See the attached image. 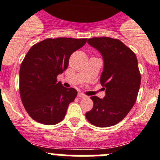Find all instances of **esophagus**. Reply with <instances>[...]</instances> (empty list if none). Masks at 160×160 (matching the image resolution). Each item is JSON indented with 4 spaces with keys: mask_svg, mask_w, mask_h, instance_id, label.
Wrapping results in <instances>:
<instances>
[{
    "mask_svg": "<svg viewBox=\"0 0 160 160\" xmlns=\"http://www.w3.org/2000/svg\"><path fill=\"white\" fill-rule=\"evenodd\" d=\"M78 96L79 98H87V95H85L82 93H78Z\"/></svg>",
    "mask_w": 160,
    "mask_h": 160,
    "instance_id": "1",
    "label": "esophagus"
}]
</instances>
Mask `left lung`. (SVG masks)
Masks as SVG:
<instances>
[{"label": "left lung", "mask_w": 160, "mask_h": 160, "mask_svg": "<svg viewBox=\"0 0 160 160\" xmlns=\"http://www.w3.org/2000/svg\"><path fill=\"white\" fill-rule=\"evenodd\" d=\"M87 42L102 56L100 82L106 95L90 97L94 107L86 117L96 127L107 128L122 121L136 101L141 82L138 61L135 53L118 39L93 38Z\"/></svg>", "instance_id": "8db88e82"}]
</instances>
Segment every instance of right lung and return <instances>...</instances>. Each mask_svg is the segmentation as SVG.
Masks as SVG:
<instances>
[{
	"instance_id": "1",
	"label": "right lung",
	"mask_w": 160,
	"mask_h": 160,
	"mask_svg": "<svg viewBox=\"0 0 160 160\" xmlns=\"http://www.w3.org/2000/svg\"><path fill=\"white\" fill-rule=\"evenodd\" d=\"M87 38H47L32 46L19 73L20 94L25 109L37 122L54 125L66 116L77 90L57 81L69 65L70 55L84 46Z\"/></svg>"
}]
</instances>
